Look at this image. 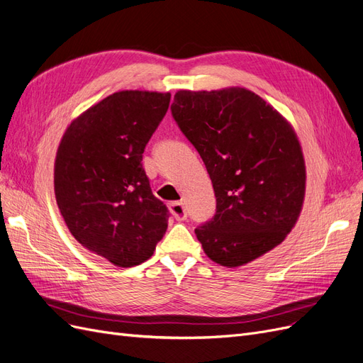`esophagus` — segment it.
Segmentation results:
<instances>
[{
  "instance_id": "obj_1",
  "label": "esophagus",
  "mask_w": 363,
  "mask_h": 363,
  "mask_svg": "<svg viewBox=\"0 0 363 363\" xmlns=\"http://www.w3.org/2000/svg\"><path fill=\"white\" fill-rule=\"evenodd\" d=\"M169 209L172 212V216L174 217V220L178 221H184L186 218V211L182 202H173L169 205Z\"/></svg>"
}]
</instances>
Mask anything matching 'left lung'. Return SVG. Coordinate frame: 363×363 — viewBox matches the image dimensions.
Instances as JSON below:
<instances>
[{
    "label": "left lung",
    "mask_w": 363,
    "mask_h": 363,
    "mask_svg": "<svg viewBox=\"0 0 363 363\" xmlns=\"http://www.w3.org/2000/svg\"><path fill=\"white\" fill-rule=\"evenodd\" d=\"M172 115L202 157L216 216L194 230L206 256L238 267L279 245L296 224L306 170L289 121L247 88L181 89Z\"/></svg>",
    "instance_id": "obj_1"
}]
</instances>
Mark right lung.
I'll use <instances>...</instances> for the list:
<instances>
[{
	"mask_svg": "<svg viewBox=\"0 0 363 363\" xmlns=\"http://www.w3.org/2000/svg\"><path fill=\"white\" fill-rule=\"evenodd\" d=\"M170 92L118 91L72 121L60 142L53 185L77 242L119 267L150 259L167 230V208L150 186L142 154Z\"/></svg>",
	"mask_w": 363,
	"mask_h": 363,
	"instance_id": "right-lung-1",
	"label": "right lung"
}]
</instances>
